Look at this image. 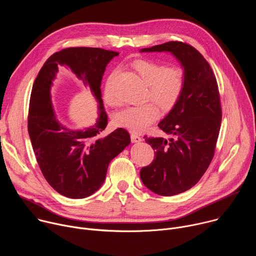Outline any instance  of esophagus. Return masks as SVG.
<instances>
[{
  "instance_id": "1",
  "label": "esophagus",
  "mask_w": 256,
  "mask_h": 256,
  "mask_svg": "<svg viewBox=\"0 0 256 256\" xmlns=\"http://www.w3.org/2000/svg\"><path fill=\"white\" fill-rule=\"evenodd\" d=\"M130 140L132 142H140L142 140V138L136 134H130Z\"/></svg>"
}]
</instances>
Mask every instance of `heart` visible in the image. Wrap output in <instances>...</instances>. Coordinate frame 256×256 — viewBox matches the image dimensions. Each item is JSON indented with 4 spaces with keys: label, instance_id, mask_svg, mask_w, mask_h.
Masks as SVG:
<instances>
[{
    "label": "heart",
    "instance_id": "heart-1",
    "mask_svg": "<svg viewBox=\"0 0 256 256\" xmlns=\"http://www.w3.org/2000/svg\"><path fill=\"white\" fill-rule=\"evenodd\" d=\"M134 68L142 81L148 85V99L154 101L162 112H168L177 104L184 91L186 77L184 70L180 66H168L153 60H140L134 64ZM116 72L108 78L104 88L105 102L110 106L120 105L112 82ZM159 116L158 108L153 103L140 106L126 107L114 116L118 126L132 132H142L153 124Z\"/></svg>",
    "mask_w": 256,
    "mask_h": 256
}]
</instances>
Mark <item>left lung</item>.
<instances>
[{
    "mask_svg": "<svg viewBox=\"0 0 256 256\" xmlns=\"http://www.w3.org/2000/svg\"><path fill=\"white\" fill-rule=\"evenodd\" d=\"M171 52L184 66L186 83L177 104L158 126L171 138H146L155 159L140 172L144 186L170 196L190 190L210 166L220 132L222 109L218 84L206 58L194 46L169 42L140 52Z\"/></svg>",
    "mask_w": 256,
    "mask_h": 256,
    "instance_id": "obj_1",
    "label": "left lung"
}]
</instances>
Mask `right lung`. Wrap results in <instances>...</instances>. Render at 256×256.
<instances>
[{
  "instance_id": "1",
  "label": "right lung",
  "mask_w": 256,
  "mask_h": 256,
  "mask_svg": "<svg viewBox=\"0 0 256 256\" xmlns=\"http://www.w3.org/2000/svg\"><path fill=\"white\" fill-rule=\"evenodd\" d=\"M118 52L96 48H70L50 56L36 77L29 103L28 134L40 168L50 186L62 196L84 198L97 192L110 161L130 142V134L118 128L107 136V114L101 81L107 64ZM68 65L88 84L98 100L96 124L84 131L64 127L55 116L50 87L58 65Z\"/></svg>"
}]
</instances>
